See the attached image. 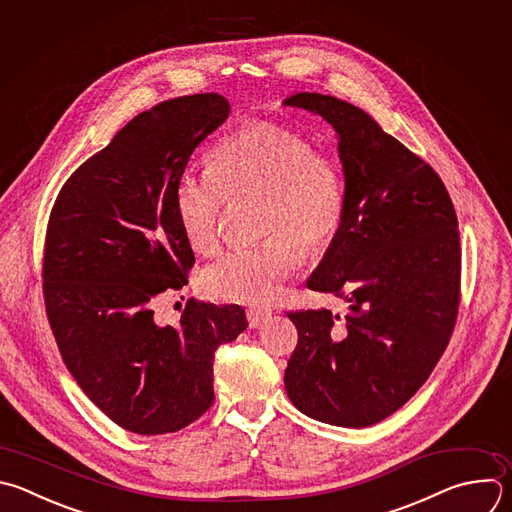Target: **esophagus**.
<instances>
[{"mask_svg": "<svg viewBox=\"0 0 512 512\" xmlns=\"http://www.w3.org/2000/svg\"><path fill=\"white\" fill-rule=\"evenodd\" d=\"M247 319H249V325L251 327H261L263 323H267L271 319V309L267 307H249L247 309Z\"/></svg>", "mask_w": 512, "mask_h": 512, "instance_id": "obj_1", "label": "esophagus"}]
</instances>
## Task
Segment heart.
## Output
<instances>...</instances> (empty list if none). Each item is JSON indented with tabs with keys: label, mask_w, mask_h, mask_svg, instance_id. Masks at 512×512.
Returning <instances> with one entry per match:
<instances>
[{
	"label": "heart",
	"mask_w": 512,
	"mask_h": 512,
	"mask_svg": "<svg viewBox=\"0 0 512 512\" xmlns=\"http://www.w3.org/2000/svg\"><path fill=\"white\" fill-rule=\"evenodd\" d=\"M249 197L263 201L259 223L269 237L227 251L201 271L199 287L211 299L267 303L299 267L298 244L309 255L325 251L346 215L344 170L285 124L255 122L231 132L213 148L209 168H185L177 179V217L191 247L215 253L225 203Z\"/></svg>",
	"instance_id": "1"
}]
</instances>
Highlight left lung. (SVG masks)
Segmentation results:
<instances>
[{
  "instance_id": "1",
  "label": "left lung",
  "mask_w": 512,
  "mask_h": 512,
  "mask_svg": "<svg viewBox=\"0 0 512 512\" xmlns=\"http://www.w3.org/2000/svg\"><path fill=\"white\" fill-rule=\"evenodd\" d=\"M283 104L337 132L346 215L307 287L348 303L344 317L287 313L299 337L285 390L319 422L366 428L422 388L450 342L460 303L454 205L434 168L362 108L315 92Z\"/></svg>"
}]
</instances>
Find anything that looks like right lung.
Wrapping results in <instances>:
<instances>
[{
  "instance_id": "right-lung-1",
  "label": "right lung",
  "mask_w": 512,
  "mask_h": 512,
  "mask_svg": "<svg viewBox=\"0 0 512 512\" xmlns=\"http://www.w3.org/2000/svg\"><path fill=\"white\" fill-rule=\"evenodd\" d=\"M221 94H193L132 118L62 187L44 245V301L68 372L118 426L177 432L213 404L219 346L245 309L189 299L175 325L158 297L183 289L195 253L175 205L195 148L229 116Z\"/></svg>"
}]
</instances>
